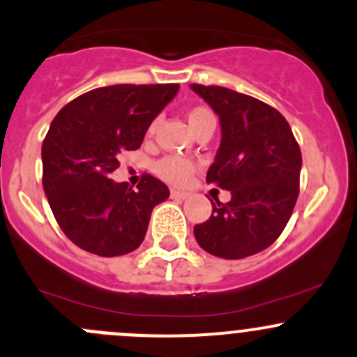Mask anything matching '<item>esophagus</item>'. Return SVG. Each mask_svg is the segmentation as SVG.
Segmentation results:
<instances>
[{"label":"esophagus","mask_w":357,"mask_h":357,"mask_svg":"<svg viewBox=\"0 0 357 357\" xmlns=\"http://www.w3.org/2000/svg\"><path fill=\"white\" fill-rule=\"evenodd\" d=\"M171 197H172V199H181V200H185V199H188L190 193L181 192V190H171Z\"/></svg>","instance_id":"obj_1"}]
</instances>
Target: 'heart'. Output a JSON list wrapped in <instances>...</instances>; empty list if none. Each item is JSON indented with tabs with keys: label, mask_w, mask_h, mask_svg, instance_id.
<instances>
[{
	"label": "heart",
	"mask_w": 357,
	"mask_h": 357,
	"mask_svg": "<svg viewBox=\"0 0 357 357\" xmlns=\"http://www.w3.org/2000/svg\"><path fill=\"white\" fill-rule=\"evenodd\" d=\"M211 116H213V113L206 108L190 109V113H188L190 127H193L195 123L202 122L204 119H211ZM155 127H157V120H153V122L150 123V127H148V134H153ZM153 171H155V174H157L160 179H164V181L171 183V185H176V186H181V185H186V183L190 181L193 171H195V164L185 157H178V155H167V157L160 158V160L153 165Z\"/></svg>",
	"instance_id": "heart-1"
}]
</instances>
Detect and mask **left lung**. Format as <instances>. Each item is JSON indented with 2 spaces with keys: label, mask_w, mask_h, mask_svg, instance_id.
<instances>
[{
  "label": "left lung",
  "mask_w": 357,
  "mask_h": 357,
  "mask_svg": "<svg viewBox=\"0 0 357 357\" xmlns=\"http://www.w3.org/2000/svg\"><path fill=\"white\" fill-rule=\"evenodd\" d=\"M220 119L221 143L207 183L230 190V202L193 234L204 251L241 259L282 234L298 199L302 153L284 116L272 106L225 86L190 85Z\"/></svg>",
  "instance_id": "left-lung-1"
}]
</instances>
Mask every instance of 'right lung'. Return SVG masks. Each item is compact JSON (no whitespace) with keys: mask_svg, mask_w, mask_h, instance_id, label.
<instances>
[{"mask_svg":"<svg viewBox=\"0 0 357 357\" xmlns=\"http://www.w3.org/2000/svg\"><path fill=\"white\" fill-rule=\"evenodd\" d=\"M178 91V83L101 86L73 99L50 123L41 146L43 190L61 230L78 248L109 258L141 245L169 188L144 174L132 190L109 174L122 151L141 146Z\"/></svg>","mask_w":357,"mask_h":357,"instance_id":"1","label":"right lung"}]
</instances>
